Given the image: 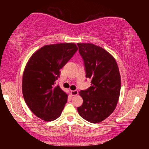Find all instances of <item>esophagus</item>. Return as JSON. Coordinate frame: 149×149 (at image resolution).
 <instances>
[{
    "label": "esophagus",
    "instance_id": "34e87169",
    "mask_svg": "<svg viewBox=\"0 0 149 149\" xmlns=\"http://www.w3.org/2000/svg\"><path fill=\"white\" fill-rule=\"evenodd\" d=\"M72 96H75L78 95V91L77 90H74V91H72Z\"/></svg>",
    "mask_w": 149,
    "mask_h": 149
}]
</instances>
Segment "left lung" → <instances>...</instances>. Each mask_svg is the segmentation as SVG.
Listing matches in <instances>:
<instances>
[{"label": "left lung", "mask_w": 149, "mask_h": 149, "mask_svg": "<svg viewBox=\"0 0 149 149\" xmlns=\"http://www.w3.org/2000/svg\"><path fill=\"white\" fill-rule=\"evenodd\" d=\"M84 61L86 77L91 86L79 95L84 102L77 111L91 123H99L114 112L121 89V77L117 62L112 54L92 43H77Z\"/></svg>", "instance_id": "1"}]
</instances>
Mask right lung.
Segmentation results:
<instances>
[{
  "label": "right lung",
  "mask_w": 149,
  "mask_h": 149,
  "mask_svg": "<svg viewBox=\"0 0 149 149\" xmlns=\"http://www.w3.org/2000/svg\"><path fill=\"white\" fill-rule=\"evenodd\" d=\"M72 42L45 45L32 54L25 67L22 93L27 107L41 120L57 119L67 102L68 95L55 85L64 65L77 50Z\"/></svg>",
  "instance_id": "right-lung-1"
}]
</instances>
